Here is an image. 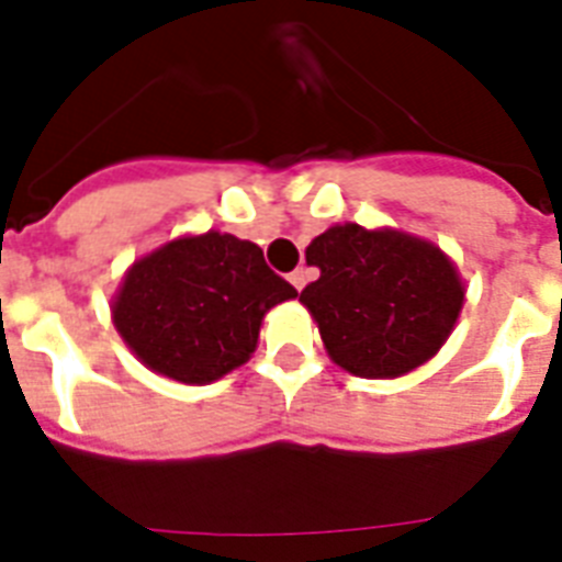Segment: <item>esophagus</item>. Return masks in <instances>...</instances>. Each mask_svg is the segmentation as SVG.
I'll use <instances>...</instances> for the list:
<instances>
[{"label":"esophagus","mask_w":562,"mask_h":562,"mask_svg":"<svg viewBox=\"0 0 562 562\" xmlns=\"http://www.w3.org/2000/svg\"><path fill=\"white\" fill-rule=\"evenodd\" d=\"M289 282H291V285H294V289H297V291H303V289H306V282H308V273L303 271V268H297V271H294V273H291V277H289Z\"/></svg>","instance_id":"obj_1"}]
</instances>
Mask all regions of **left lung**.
Listing matches in <instances>:
<instances>
[{
    "instance_id": "1",
    "label": "left lung",
    "mask_w": 562,
    "mask_h": 562,
    "mask_svg": "<svg viewBox=\"0 0 562 562\" xmlns=\"http://www.w3.org/2000/svg\"><path fill=\"white\" fill-rule=\"evenodd\" d=\"M321 277L300 291L329 359L361 379H396L449 341L467 297L458 265L428 238L352 221L312 238Z\"/></svg>"
}]
</instances>
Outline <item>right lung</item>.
Masks as SVG:
<instances>
[{
	"mask_svg": "<svg viewBox=\"0 0 562 562\" xmlns=\"http://www.w3.org/2000/svg\"><path fill=\"white\" fill-rule=\"evenodd\" d=\"M297 297L262 247L206 229L134 259L110 317L127 350L157 375L210 384L254 356L265 315Z\"/></svg>",
	"mask_w": 562,
	"mask_h": 562,
	"instance_id": "right-lung-1",
	"label": "right lung"
}]
</instances>
